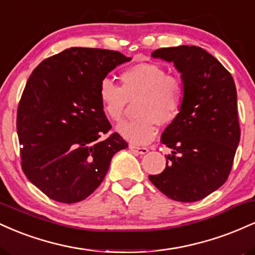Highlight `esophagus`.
I'll return each instance as SVG.
<instances>
[{"mask_svg": "<svg viewBox=\"0 0 255 255\" xmlns=\"http://www.w3.org/2000/svg\"><path fill=\"white\" fill-rule=\"evenodd\" d=\"M129 150L133 151L134 153H136V154H145L148 152L147 147H137V146H134V145L129 146Z\"/></svg>", "mask_w": 255, "mask_h": 255, "instance_id": "1", "label": "esophagus"}]
</instances>
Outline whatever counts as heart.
<instances>
[{
	"instance_id": "obj_1",
	"label": "heart",
	"mask_w": 255,
	"mask_h": 255,
	"mask_svg": "<svg viewBox=\"0 0 255 255\" xmlns=\"http://www.w3.org/2000/svg\"><path fill=\"white\" fill-rule=\"evenodd\" d=\"M121 87L110 79L99 85L98 98L104 114L113 121H120L129 102L135 101L133 120L121 122L116 130L134 145H144L154 139L157 125H170L182 109L183 89L181 80L169 75L156 63H136L120 75Z\"/></svg>"
}]
</instances>
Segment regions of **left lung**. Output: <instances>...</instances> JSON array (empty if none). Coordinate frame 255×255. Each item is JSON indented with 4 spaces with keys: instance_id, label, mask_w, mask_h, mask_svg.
Listing matches in <instances>:
<instances>
[{
    "instance_id": "1",
    "label": "left lung",
    "mask_w": 255,
    "mask_h": 255,
    "mask_svg": "<svg viewBox=\"0 0 255 255\" xmlns=\"http://www.w3.org/2000/svg\"><path fill=\"white\" fill-rule=\"evenodd\" d=\"M152 57L172 62L181 73L183 102L160 137L171 148L165 169L148 178L172 200H201L227 181L239 146L235 83L223 64L199 46L157 49Z\"/></svg>"
}]
</instances>
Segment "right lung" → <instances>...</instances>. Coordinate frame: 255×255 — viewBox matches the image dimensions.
Returning a JSON list of instances; mask_svg holds the SVG:
<instances>
[{
	"mask_svg": "<svg viewBox=\"0 0 255 255\" xmlns=\"http://www.w3.org/2000/svg\"><path fill=\"white\" fill-rule=\"evenodd\" d=\"M130 57L69 48L46 58L26 83L16 116L21 168L52 200L74 204L103 182L111 158L128 144L113 133L98 98L108 73Z\"/></svg>",
	"mask_w": 255,
	"mask_h": 255,
	"instance_id": "obj_1",
	"label": "right lung"
}]
</instances>
